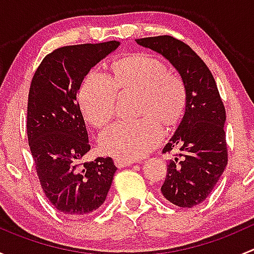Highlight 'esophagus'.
Returning a JSON list of instances; mask_svg holds the SVG:
<instances>
[{"label":"esophagus","instance_id":"1","mask_svg":"<svg viewBox=\"0 0 254 254\" xmlns=\"http://www.w3.org/2000/svg\"><path fill=\"white\" fill-rule=\"evenodd\" d=\"M115 165H117V167L119 168H123V167H127V166H131L132 161H129V160H120V158H115L114 160Z\"/></svg>","mask_w":254,"mask_h":254}]
</instances>
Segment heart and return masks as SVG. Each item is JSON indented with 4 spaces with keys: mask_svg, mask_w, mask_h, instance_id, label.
I'll use <instances>...</instances> for the list:
<instances>
[{
    "mask_svg": "<svg viewBox=\"0 0 254 254\" xmlns=\"http://www.w3.org/2000/svg\"><path fill=\"white\" fill-rule=\"evenodd\" d=\"M136 93V115L143 117L130 124H117L103 132L102 151L120 160H137L150 152L166 130L183 118L187 92L183 81L167 70L160 59L135 53L118 59L108 77L91 71L82 79L78 106L84 119L102 129L115 114L117 93Z\"/></svg>",
    "mask_w": 254,
    "mask_h": 254,
    "instance_id": "heart-1",
    "label": "heart"
}]
</instances>
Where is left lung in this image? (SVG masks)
Here are the masks:
<instances>
[{"mask_svg": "<svg viewBox=\"0 0 254 254\" xmlns=\"http://www.w3.org/2000/svg\"><path fill=\"white\" fill-rule=\"evenodd\" d=\"M136 43L167 59L186 87L183 119L162 151L179 153L168 161L161 191L177 206L193 207L205 200L227 166L224 103L212 73L186 43L170 35L142 38Z\"/></svg>", "mask_w": 254, "mask_h": 254, "instance_id": "1", "label": "left lung"}]
</instances>
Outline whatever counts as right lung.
I'll list each match as a JSON object with an SVG mask.
<instances>
[{
    "mask_svg": "<svg viewBox=\"0 0 254 254\" xmlns=\"http://www.w3.org/2000/svg\"><path fill=\"white\" fill-rule=\"evenodd\" d=\"M119 42L59 48L43 59L30 83L27 134L37 175L53 206L68 217L98 209L111 189V157L81 160L89 150L77 96L82 79Z\"/></svg>",
    "mask_w": 254,
    "mask_h": 254,
    "instance_id": "1",
    "label": "right lung"
}]
</instances>
